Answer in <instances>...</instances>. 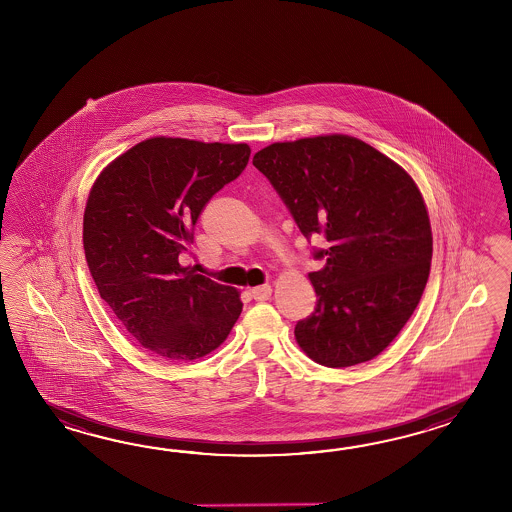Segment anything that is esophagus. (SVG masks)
Returning <instances> with one entry per match:
<instances>
[{
    "label": "esophagus",
    "instance_id": "esophagus-1",
    "mask_svg": "<svg viewBox=\"0 0 512 512\" xmlns=\"http://www.w3.org/2000/svg\"><path fill=\"white\" fill-rule=\"evenodd\" d=\"M271 293V285H260V287H254L251 291L252 298H254V300H258V302L269 300V298H271Z\"/></svg>",
    "mask_w": 512,
    "mask_h": 512
}]
</instances>
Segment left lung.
Here are the masks:
<instances>
[{"instance_id": "8db88e82", "label": "left lung", "mask_w": 512, "mask_h": 512, "mask_svg": "<svg viewBox=\"0 0 512 512\" xmlns=\"http://www.w3.org/2000/svg\"><path fill=\"white\" fill-rule=\"evenodd\" d=\"M309 240L326 258L309 272L311 316L294 327L309 359L349 368L375 359L414 315L432 261L425 199L403 166L351 135L274 142L254 155Z\"/></svg>"}]
</instances>
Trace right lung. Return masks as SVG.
<instances>
[{"mask_svg": "<svg viewBox=\"0 0 512 512\" xmlns=\"http://www.w3.org/2000/svg\"><path fill=\"white\" fill-rule=\"evenodd\" d=\"M245 142L150 137L98 174L84 210V251L100 298L141 346L174 362L219 348L240 291L179 263L210 197L249 163Z\"/></svg>", "mask_w": 512, "mask_h": 512, "instance_id": "1", "label": "right lung"}]
</instances>
